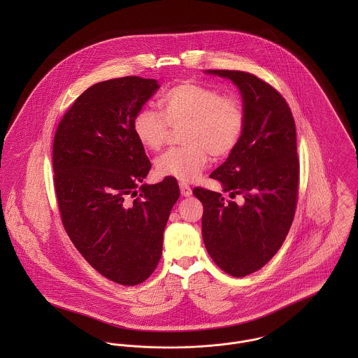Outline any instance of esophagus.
<instances>
[{
    "mask_svg": "<svg viewBox=\"0 0 358 358\" xmlns=\"http://www.w3.org/2000/svg\"><path fill=\"white\" fill-rule=\"evenodd\" d=\"M179 187H180V193H182L183 197H190V196H192V187H190L189 185L180 183Z\"/></svg>",
    "mask_w": 358,
    "mask_h": 358,
    "instance_id": "34e87169",
    "label": "esophagus"
}]
</instances>
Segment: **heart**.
Listing matches in <instances>:
<instances>
[{"label": "heart", "mask_w": 358, "mask_h": 358, "mask_svg": "<svg viewBox=\"0 0 358 358\" xmlns=\"http://www.w3.org/2000/svg\"><path fill=\"white\" fill-rule=\"evenodd\" d=\"M161 113L141 108L132 121V131L141 146L158 152L166 142L169 127L180 128L183 148L169 150L154 162L161 178L183 183L194 182L203 173L209 153L222 158L231 153L245 128L243 104L234 96L220 94L197 83H182L159 98Z\"/></svg>", "instance_id": "b5f03b06"}]
</instances>
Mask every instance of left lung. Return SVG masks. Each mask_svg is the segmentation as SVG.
<instances>
[{
    "label": "left lung",
    "mask_w": 358,
    "mask_h": 358,
    "mask_svg": "<svg viewBox=\"0 0 358 358\" xmlns=\"http://www.w3.org/2000/svg\"><path fill=\"white\" fill-rule=\"evenodd\" d=\"M230 80L240 91L245 128L237 148L209 178L224 193L196 187L203 203V240L213 262L234 277L262 268L281 248L294 220L299 159L296 128L285 99L254 74L205 70Z\"/></svg>",
    "instance_id": "obj_1"
}]
</instances>
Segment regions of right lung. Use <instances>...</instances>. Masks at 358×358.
Wrapping results in <instances>:
<instances>
[{"mask_svg":"<svg viewBox=\"0 0 358 358\" xmlns=\"http://www.w3.org/2000/svg\"><path fill=\"white\" fill-rule=\"evenodd\" d=\"M158 88L157 80L135 76L92 85L63 115L53 141L63 226L84 259L121 285L152 275L180 194L172 178L143 183L152 164L132 131L135 114Z\"/></svg>","mask_w":358,"mask_h":358,"instance_id":"right-lung-1","label":"right lung"}]
</instances>
